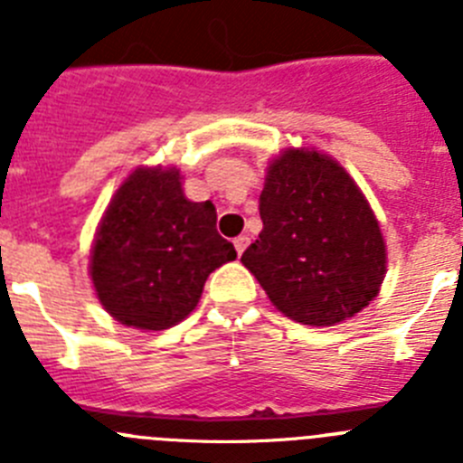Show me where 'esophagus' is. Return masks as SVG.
<instances>
[{"instance_id":"esophagus-1","label":"esophagus","mask_w":463,"mask_h":463,"mask_svg":"<svg viewBox=\"0 0 463 463\" xmlns=\"http://www.w3.org/2000/svg\"><path fill=\"white\" fill-rule=\"evenodd\" d=\"M248 243H250V239H248V236H236L234 239L236 252H239V255H243V250L248 248Z\"/></svg>"}]
</instances>
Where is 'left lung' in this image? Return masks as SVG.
<instances>
[{
  "mask_svg": "<svg viewBox=\"0 0 463 463\" xmlns=\"http://www.w3.org/2000/svg\"><path fill=\"white\" fill-rule=\"evenodd\" d=\"M264 229L243 267L289 320L331 326L378 297L387 248L366 196L329 155L288 148L267 169Z\"/></svg>",
  "mask_w": 463,
  "mask_h": 463,
  "instance_id": "left-lung-1",
  "label": "left lung"
}]
</instances>
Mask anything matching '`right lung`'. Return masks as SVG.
Returning a JSON list of instances; mask_svg holds the SVG:
<instances>
[{
	"label": "right lung",
	"instance_id": "right-lung-1",
	"mask_svg": "<svg viewBox=\"0 0 463 463\" xmlns=\"http://www.w3.org/2000/svg\"><path fill=\"white\" fill-rule=\"evenodd\" d=\"M215 206L183 194L181 171L138 166L110 199L94 236L90 276L106 313L134 329L185 320L203 282L236 260L215 229Z\"/></svg>",
	"mask_w": 463,
	"mask_h": 463
}]
</instances>
